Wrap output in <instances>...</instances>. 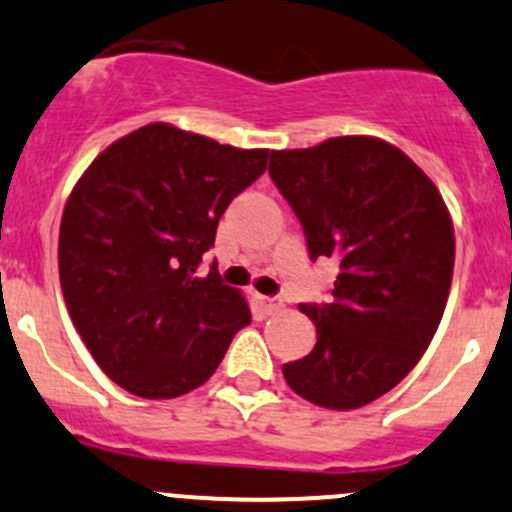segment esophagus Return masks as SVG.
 Segmentation results:
<instances>
[{"label": "esophagus", "instance_id": "obj_1", "mask_svg": "<svg viewBox=\"0 0 512 512\" xmlns=\"http://www.w3.org/2000/svg\"><path fill=\"white\" fill-rule=\"evenodd\" d=\"M260 306L265 309V314H277V311L284 309V299L282 297H257Z\"/></svg>", "mask_w": 512, "mask_h": 512}]
</instances>
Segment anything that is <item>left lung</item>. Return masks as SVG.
Segmentation results:
<instances>
[{
  "label": "left lung",
  "mask_w": 512,
  "mask_h": 512,
  "mask_svg": "<svg viewBox=\"0 0 512 512\" xmlns=\"http://www.w3.org/2000/svg\"><path fill=\"white\" fill-rule=\"evenodd\" d=\"M270 176L304 225L311 260L341 267L331 304H301L316 346L282 365L311 405L358 410L419 363L454 274V223L434 181L395 144L368 134L279 149Z\"/></svg>",
  "instance_id": "1"
}]
</instances>
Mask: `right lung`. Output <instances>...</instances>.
Listing matches in <instances>:
<instances>
[{
  "label": "right lung",
  "instance_id": "add662e5",
  "mask_svg": "<svg viewBox=\"0 0 512 512\" xmlns=\"http://www.w3.org/2000/svg\"><path fill=\"white\" fill-rule=\"evenodd\" d=\"M267 157L149 122L102 149L73 186L58 233L63 299L102 373L132 395L196 390L250 324L245 294L196 267Z\"/></svg>",
  "mask_w": 512,
  "mask_h": 512
}]
</instances>
